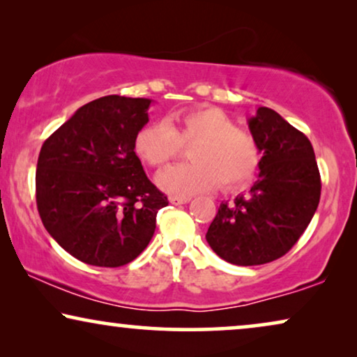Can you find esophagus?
Wrapping results in <instances>:
<instances>
[{"label": "esophagus", "instance_id": "1", "mask_svg": "<svg viewBox=\"0 0 357 357\" xmlns=\"http://www.w3.org/2000/svg\"><path fill=\"white\" fill-rule=\"evenodd\" d=\"M169 202L172 204H185L190 202V198L188 197H170Z\"/></svg>", "mask_w": 357, "mask_h": 357}]
</instances>
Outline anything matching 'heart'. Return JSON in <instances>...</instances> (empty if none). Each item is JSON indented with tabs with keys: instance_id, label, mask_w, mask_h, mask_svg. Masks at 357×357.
<instances>
[{
	"instance_id": "heart-1",
	"label": "heart",
	"mask_w": 357,
	"mask_h": 357,
	"mask_svg": "<svg viewBox=\"0 0 357 357\" xmlns=\"http://www.w3.org/2000/svg\"><path fill=\"white\" fill-rule=\"evenodd\" d=\"M182 144H193V162L172 165L155 178L160 188L177 197L209 192L219 183L227 192L241 188L250 182L260 162L255 138L214 107L183 112L170 121H151L135 136L136 154L153 167L177 158Z\"/></svg>"
}]
</instances>
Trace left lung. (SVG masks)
I'll return each mask as SVG.
<instances>
[{
  "mask_svg": "<svg viewBox=\"0 0 357 357\" xmlns=\"http://www.w3.org/2000/svg\"><path fill=\"white\" fill-rule=\"evenodd\" d=\"M248 128L261 153L257 182L247 195L221 203L206 232L214 253L238 266L286 255L314 218L321 190L304 133L268 107H258Z\"/></svg>",
  "mask_w": 357,
  "mask_h": 357,
  "instance_id": "obj_1",
  "label": "left lung"
}]
</instances>
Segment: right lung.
<instances>
[{
  "label": "right lung",
  "mask_w": 357,
  "mask_h": 357,
  "mask_svg": "<svg viewBox=\"0 0 357 357\" xmlns=\"http://www.w3.org/2000/svg\"><path fill=\"white\" fill-rule=\"evenodd\" d=\"M151 102L92 100L48 136L38 154L36 198L43 226L87 265L133 261L154 236L158 211L169 204L135 153Z\"/></svg>",
  "instance_id": "add662e5"
}]
</instances>
